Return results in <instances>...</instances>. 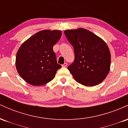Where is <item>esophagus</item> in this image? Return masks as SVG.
<instances>
[{"label": "esophagus", "instance_id": "1", "mask_svg": "<svg viewBox=\"0 0 128 128\" xmlns=\"http://www.w3.org/2000/svg\"><path fill=\"white\" fill-rule=\"evenodd\" d=\"M67 66V63H66V62H65V63H64V64H62V67H66Z\"/></svg>", "mask_w": 128, "mask_h": 128}]
</instances>
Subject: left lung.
I'll return each mask as SVG.
<instances>
[{
    "label": "left lung",
    "instance_id": "1",
    "mask_svg": "<svg viewBox=\"0 0 128 128\" xmlns=\"http://www.w3.org/2000/svg\"><path fill=\"white\" fill-rule=\"evenodd\" d=\"M64 34L74 48V62L68 69L76 81L89 86L102 82L111 66V54L106 42L84 28L66 30Z\"/></svg>",
    "mask_w": 128,
    "mask_h": 128
}]
</instances>
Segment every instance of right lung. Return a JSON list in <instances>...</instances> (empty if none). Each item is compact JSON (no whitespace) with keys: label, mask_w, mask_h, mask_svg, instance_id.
<instances>
[{"label":"right lung","mask_w":128,"mask_h":128,"mask_svg":"<svg viewBox=\"0 0 128 128\" xmlns=\"http://www.w3.org/2000/svg\"><path fill=\"white\" fill-rule=\"evenodd\" d=\"M61 30H41L25 41L17 51L16 66L20 76L34 86L49 82L61 67L57 64L53 46L61 38Z\"/></svg>","instance_id":"1"}]
</instances>
